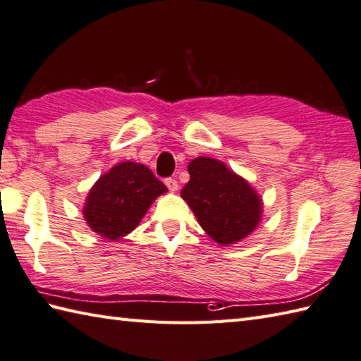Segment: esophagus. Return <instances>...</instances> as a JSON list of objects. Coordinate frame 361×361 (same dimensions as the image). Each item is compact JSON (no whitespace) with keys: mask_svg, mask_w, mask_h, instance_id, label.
<instances>
[{"mask_svg":"<svg viewBox=\"0 0 361 361\" xmlns=\"http://www.w3.org/2000/svg\"><path fill=\"white\" fill-rule=\"evenodd\" d=\"M165 185L168 187V190L173 191V193H174V191H178V188H179V183H178V180H176V179H171V178L165 180Z\"/></svg>","mask_w":361,"mask_h":361,"instance_id":"obj_1","label":"esophagus"}]
</instances>
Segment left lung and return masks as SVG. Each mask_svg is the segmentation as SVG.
<instances>
[{
    "instance_id": "1",
    "label": "left lung",
    "mask_w": 361,
    "mask_h": 361,
    "mask_svg": "<svg viewBox=\"0 0 361 361\" xmlns=\"http://www.w3.org/2000/svg\"><path fill=\"white\" fill-rule=\"evenodd\" d=\"M188 173L190 180L180 196L213 241L221 246L235 245L259 227L262 196L224 161L196 157L188 164Z\"/></svg>"
}]
</instances>
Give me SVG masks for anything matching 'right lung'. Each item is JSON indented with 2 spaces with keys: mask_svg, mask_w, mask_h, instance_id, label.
<instances>
[{
  "mask_svg": "<svg viewBox=\"0 0 361 361\" xmlns=\"http://www.w3.org/2000/svg\"><path fill=\"white\" fill-rule=\"evenodd\" d=\"M166 191L146 165L120 161L88 191L82 207L85 223L101 237L120 240L135 229L151 204Z\"/></svg>",
  "mask_w": 361,
  "mask_h": 361,
  "instance_id": "add662e5",
  "label": "right lung"
}]
</instances>
